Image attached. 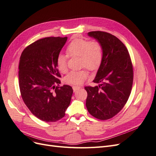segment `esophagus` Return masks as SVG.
<instances>
[{
    "label": "esophagus",
    "mask_w": 156,
    "mask_h": 156,
    "mask_svg": "<svg viewBox=\"0 0 156 156\" xmlns=\"http://www.w3.org/2000/svg\"><path fill=\"white\" fill-rule=\"evenodd\" d=\"M73 89L74 92H76V91H78V89H80V87H78V86H73Z\"/></svg>",
    "instance_id": "1"
}]
</instances>
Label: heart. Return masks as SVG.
<instances>
[{"label":"heart","mask_w":156,"mask_h":156,"mask_svg":"<svg viewBox=\"0 0 156 156\" xmlns=\"http://www.w3.org/2000/svg\"><path fill=\"white\" fill-rule=\"evenodd\" d=\"M67 53L71 57H80V67L89 70L97 69L103 57L101 44L98 41H90L86 39H75L69 44ZM68 56L59 54L57 56L56 65L62 73H67L68 70ZM88 77L86 71L82 70L70 72L65 78V82L72 85L82 84Z\"/></svg>","instance_id":"heart-1"}]
</instances>
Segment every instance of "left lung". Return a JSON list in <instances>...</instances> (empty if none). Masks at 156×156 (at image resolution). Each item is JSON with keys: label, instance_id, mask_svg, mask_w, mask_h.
I'll return each mask as SVG.
<instances>
[{"label": "left lung", "instance_id": "obj_1", "mask_svg": "<svg viewBox=\"0 0 156 156\" xmlns=\"http://www.w3.org/2000/svg\"><path fill=\"white\" fill-rule=\"evenodd\" d=\"M87 35L101 44L103 57L93 81L98 85L85 87L86 107L94 117L107 120L117 115L128 101L133 84L132 63L126 47L117 37L101 31Z\"/></svg>", "mask_w": 156, "mask_h": 156}]
</instances>
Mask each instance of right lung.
<instances>
[{"mask_svg": "<svg viewBox=\"0 0 156 156\" xmlns=\"http://www.w3.org/2000/svg\"><path fill=\"white\" fill-rule=\"evenodd\" d=\"M67 37H45L25 48L19 64V83L21 97L31 113L43 121L62 119L71 103L73 88L58 87L61 78L57 56Z\"/></svg>", "mask_w": 156, "mask_h": 156, "instance_id": "obj_1", "label": "right lung"}]
</instances>
